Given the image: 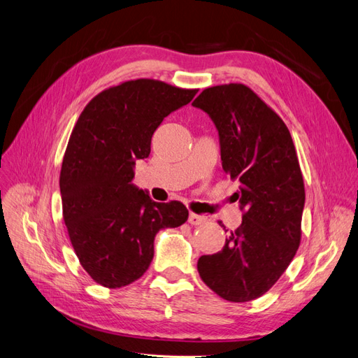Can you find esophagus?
<instances>
[{
  "mask_svg": "<svg viewBox=\"0 0 358 358\" xmlns=\"http://www.w3.org/2000/svg\"><path fill=\"white\" fill-rule=\"evenodd\" d=\"M206 221H208V218H206V216H201V215L189 213V216H188V222H189L191 225H201V224H204Z\"/></svg>",
  "mask_w": 358,
  "mask_h": 358,
  "instance_id": "34e87169",
  "label": "esophagus"
}]
</instances>
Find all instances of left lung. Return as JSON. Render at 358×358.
Instances as JSON below:
<instances>
[{"mask_svg":"<svg viewBox=\"0 0 358 358\" xmlns=\"http://www.w3.org/2000/svg\"><path fill=\"white\" fill-rule=\"evenodd\" d=\"M192 106L218 129L222 169L241 182L236 196L245 210L222 251L199 258V273L225 300H254L275 285L300 245L305 185L294 143L282 119L242 83L212 86Z\"/></svg>","mask_w":358,"mask_h":358,"instance_id":"8db88e82","label":"left lung"}]
</instances>
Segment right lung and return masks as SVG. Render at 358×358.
Returning a JSON list of instances; mask_svg holds the SVG:
<instances>
[{
    "label": "right lung",
    "instance_id": "obj_1",
    "mask_svg": "<svg viewBox=\"0 0 358 358\" xmlns=\"http://www.w3.org/2000/svg\"><path fill=\"white\" fill-rule=\"evenodd\" d=\"M196 94L152 79L124 82L95 95L74 125L59 176L62 215L96 284L121 288L143 276L157 233L188 220L182 203H157L133 179L155 129Z\"/></svg>",
    "mask_w": 358,
    "mask_h": 358
}]
</instances>
